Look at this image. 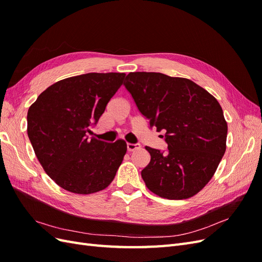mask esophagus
Instances as JSON below:
<instances>
[{
    "mask_svg": "<svg viewBox=\"0 0 262 262\" xmlns=\"http://www.w3.org/2000/svg\"><path fill=\"white\" fill-rule=\"evenodd\" d=\"M140 147H141V145L139 143H134V144L126 143V149H128L129 152H132V150L137 149V148H140Z\"/></svg>",
    "mask_w": 262,
    "mask_h": 262,
    "instance_id": "1",
    "label": "esophagus"
}]
</instances>
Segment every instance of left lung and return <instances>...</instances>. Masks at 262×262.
<instances>
[{
	"mask_svg": "<svg viewBox=\"0 0 262 262\" xmlns=\"http://www.w3.org/2000/svg\"><path fill=\"white\" fill-rule=\"evenodd\" d=\"M124 87L149 128L165 132L167 150L146 146L141 171L146 187L171 200L198 193L213 177L226 149L227 123L219 101L194 82L156 72H132Z\"/></svg>",
	"mask_w": 262,
	"mask_h": 262,
	"instance_id": "obj_1",
	"label": "left lung"
}]
</instances>
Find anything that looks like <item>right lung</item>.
Here are the masks:
<instances>
[{
	"label": "right lung",
	"mask_w": 262,
	"mask_h": 262,
	"mask_svg": "<svg viewBox=\"0 0 262 262\" xmlns=\"http://www.w3.org/2000/svg\"><path fill=\"white\" fill-rule=\"evenodd\" d=\"M124 73H87L54 83L28 109L27 133L48 176L70 192L90 194L110 185L126 143L90 139Z\"/></svg>",
	"instance_id": "add662e5"
}]
</instances>
